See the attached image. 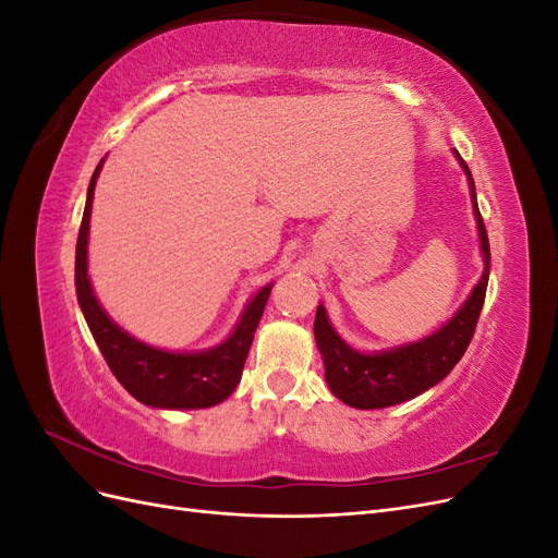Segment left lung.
<instances>
[{
  "mask_svg": "<svg viewBox=\"0 0 558 558\" xmlns=\"http://www.w3.org/2000/svg\"><path fill=\"white\" fill-rule=\"evenodd\" d=\"M456 158H459L468 177L472 209H475L480 232V248L484 258L482 279L475 283L465 305L440 330H435L433 335L424 337V340L386 349L379 353H363L349 347L330 326L324 305L316 307L314 337L320 356H324L326 381L332 396L351 404V408L381 410L428 391L430 386L442 381L451 373L453 365L463 359L472 335H475L488 286V269H492V251H488L486 228L477 207L475 181H472L465 160H461L459 154H456Z\"/></svg>",
  "mask_w": 558,
  "mask_h": 558,
  "instance_id": "left-lung-1",
  "label": "left lung"
}]
</instances>
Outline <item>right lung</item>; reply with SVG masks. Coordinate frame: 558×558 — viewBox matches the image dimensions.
Returning <instances> with one entry per match:
<instances>
[{
  "mask_svg": "<svg viewBox=\"0 0 558 558\" xmlns=\"http://www.w3.org/2000/svg\"><path fill=\"white\" fill-rule=\"evenodd\" d=\"M102 162L88 185L86 209L76 240V298L78 307L86 316V324L102 351V356L113 373V377L123 384L125 391L137 398L148 408L160 410H202L214 408L223 402L242 379V369L248 356L263 310L267 305L272 283L251 298L240 324L234 326L228 340L207 351L179 353L165 351L140 342L137 337L128 335L121 326H116L109 314L99 307L88 279V234H90V211L95 183L102 170Z\"/></svg>",
  "mask_w": 558,
  "mask_h": 558,
  "instance_id": "right-lung-1",
  "label": "right lung"
}]
</instances>
